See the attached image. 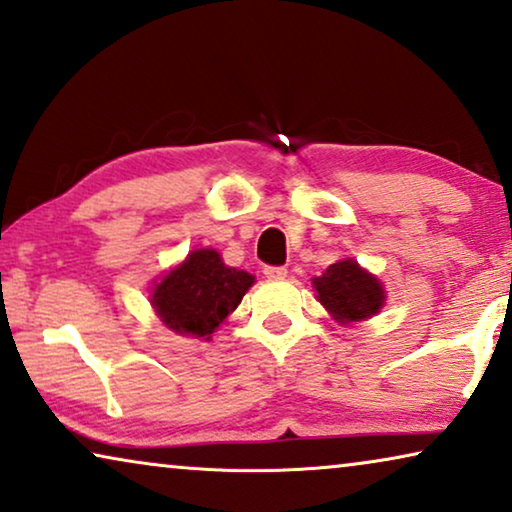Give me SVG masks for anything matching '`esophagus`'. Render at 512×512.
Returning a JSON list of instances; mask_svg holds the SVG:
<instances>
[{
	"label": "esophagus",
	"mask_w": 512,
	"mask_h": 512,
	"mask_svg": "<svg viewBox=\"0 0 512 512\" xmlns=\"http://www.w3.org/2000/svg\"><path fill=\"white\" fill-rule=\"evenodd\" d=\"M263 272H265V277H268V279H284L288 274L286 268H274V265H268V268H265Z\"/></svg>",
	"instance_id": "esophagus-1"
}]
</instances>
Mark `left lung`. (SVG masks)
Returning <instances> with one entry per match:
<instances>
[{"label":"left lung","instance_id":"obj_1","mask_svg":"<svg viewBox=\"0 0 512 512\" xmlns=\"http://www.w3.org/2000/svg\"><path fill=\"white\" fill-rule=\"evenodd\" d=\"M311 286L316 291V300L339 325L367 321L385 305L381 279L353 258L332 263L321 277L311 279Z\"/></svg>","mask_w":512,"mask_h":512}]
</instances>
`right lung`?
I'll return each mask as SVG.
<instances>
[{"mask_svg": "<svg viewBox=\"0 0 512 512\" xmlns=\"http://www.w3.org/2000/svg\"><path fill=\"white\" fill-rule=\"evenodd\" d=\"M254 281V274L228 268L217 249H194L154 281L150 302L168 330L210 342L212 332L238 309Z\"/></svg>", "mask_w": 512, "mask_h": 512, "instance_id": "obj_1", "label": "right lung"}]
</instances>
